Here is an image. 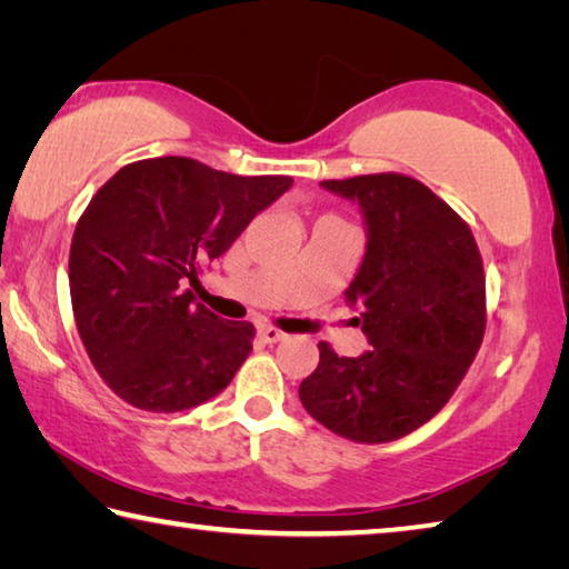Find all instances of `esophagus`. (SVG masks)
I'll return each instance as SVG.
<instances>
[{"label":"esophagus","instance_id":"34e87169","mask_svg":"<svg viewBox=\"0 0 569 569\" xmlns=\"http://www.w3.org/2000/svg\"><path fill=\"white\" fill-rule=\"evenodd\" d=\"M258 336H261L266 343H278V341L286 339V333L278 331L276 326H261V331H258Z\"/></svg>","mask_w":569,"mask_h":569}]
</instances>
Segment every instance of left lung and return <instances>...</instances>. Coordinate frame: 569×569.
Listing matches in <instances>:
<instances>
[{
    "label": "left lung",
    "mask_w": 569,
    "mask_h": 569,
    "mask_svg": "<svg viewBox=\"0 0 569 569\" xmlns=\"http://www.w3.org/2000/svg\"><path fill=\"white\" fill-rule=\"evenodd\" d=\"M321 188L361 208L366 253L343 296L371 349L351 359L321 341L298 397L333 435L383 445L465 379L485 336V268L469 226L419 180L379 172Z\"/></svg>",
    "instance_id": "obj_1"
}]
</instances>
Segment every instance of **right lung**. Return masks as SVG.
I'll return each mask as SVG.
<instances>
[{
    "label": "right lung",
    "instance_id": "obj_1",
    "mask_svg": "<svg viewBox=\"0 0 569 569\" xmlns=\"http://www.w3.org/2000/svg\"><path fill=\"white\" fill-rule=\"evenodd\" d=\"M291 186L168 156L130 162L94 192L72 236L70 296L90 361L122 401L172 413L228 387L253 323L218 319L188 286Z\"/></svg>",
    "mask_w": 569,
    "mask_h": 569
}]
</instances>
